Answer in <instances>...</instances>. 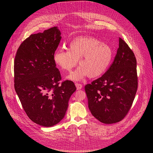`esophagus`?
Returning a JSON list of instances; mask_svg holds the SVG:
<instances>
[{
    "label": "esophagus",
    "mask_w": 153,
    "mask_h": 153,
    "mask_svg": "<svg viewBox=\"0 0 153 153\" xmlns=\"http://www.w3.org/2000/svg\"><path fill=\"white\" fill-rule=\"evenodd\" d=\"M75 86H76V89H77V90H79V89H82V84H79V83H76V84H75Z\"/></svg>",
    "instance_id": "34e87169"
}]
</instances>
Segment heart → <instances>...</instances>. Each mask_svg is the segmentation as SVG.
Returning <instances> with one entry per match:
<instances>
[{
    "label": "heart",
    "mask_w": 153,
    "mask_h": 153,
    "mask_svg": "<svg viewBox=\"0 0 153 153\" xmlns=\"http://www.w3.org/2000/svg\"><path fill=\"white\" fill-rule=\"evenodd\" d=\"M113 58V51L108 44L92 37H80L71 42L69 49H58L53 55L55 65L67 72L79 66L66 79L78 81L88 77L102 75L108 69Z\"/></svg>",
    "instance_id": "1"
}]
</instances>
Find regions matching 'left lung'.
<instances>
[{
    "mask_svg": "<svg viewBox=\"0 0 153 153\" xmlns=\"http://www.w3.org/2000/svg\"><path fill=\"white\" fill-rule=\"evenodd\" d=\"M137 61L121 38L114 62L100 78L85 87L92 115L104 124L122 120L134 101L137 87Z\"/></svg>",
    "mask_w": 153,
    "mask_h": 153,
    "instance_id": "obj_1",
    "label": "left lung"
}]
</instances>
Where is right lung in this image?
I'll list each match as a JSON object with an SVG mask.
<instances>
[{
	"instance_id": "right-lung-1",
	"label": "right lung",
	"mask_w": 153,
	"mask_h": 153,
	"mask_svg": "<svg viewBox=\"0 0 153 153\" xmlns=\"http://www.w3.org/2000/svg\"><path fill=\"white\" fill-rule=\"evenodd\" d=\"M61 35L57 26L31 35L19 47L14 62L15 89L22 107L33 122L46 127L64 118L76 90L71 81L59 85L61 77L53 55Z\"/></svg>"
}]
</instances>
